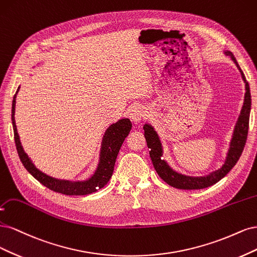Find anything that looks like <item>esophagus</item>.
Returning a JSON list of instances; mask_svg holds the SVG:
<instances>
[{"instance_id":"1","label":"esophagus","mask_w":257,"mask_h":257,"mask_svg":"<svg viewBox=\"0 0 257 257\" xmlns=\"http://www.w3.org/2000/svg\"><path fill=\"white\" fill-rule=\"evenodd\" d=\"M129 116L132 121L138 123L144 117V110L140 105H134L129 111Z\"/></svg>"}]
</instances>
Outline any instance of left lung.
I'll list each match as a JSON object with an SVG mask.
<instances>
[{"label": "left lung", "mask_w": 257, "mask_h": 257, "mask_svg": "<svg viewBox=\"0 0 257 257\" xmlns=\"http://www.w3.org/2000/svg\"><path fill=\"white\" fill-rule=\"evenodd\" d=\"M224 53L233 60V62L237 66V68L239 69L240 73H241V78L245 84V94H244V101H243L242 109L240 111V115L233 132V137H231V140H230L225 162L219 170L209 173L208 175L198 176V177L187 176V175H183V174L180 173H177L170 167L167 161L163 160L162 158L163 151H162L161 141L159 139V136L157 135V132L155 131L154 127L150 125V123H145L143 127L147 146L151 150L150 156L156 172L158 173V175L165 181V183L174 188L183 189V190H198V189H204L217 184L219 180H221L231 169L235 167V164L237 163L240 156L242 154L243 147L245 145L246 137H247V130H249V119H250V111H251L250 86L245 80L242 70L240 69L233 53L230 51H225Z\"/></svg>", "instance_id": "8db88e82"}]
</instances>
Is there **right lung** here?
<instances>
[{"label": "right lung", "mask_w": 257, "mask_h": 257, "mask_svg": "<svg viewBox=\"0 0 257 257\" xmlns=\"http://www.w3.org/2000/svg\"><path fill=\"white\" fill-rule=\"evenodd\" d=\"M18 87L13 99L12 106V122L14 128V137L16 148L19 155V158L24 165V168L28 170L31 175L36 178L40 184L49 188L54 192H59L66 195H86L93 192L98 191L99 189L103 188L107 181L112 177L114 171L115 161H116L120 146L126 137L129 135L131 130L132 123L129 118H122L107 128L104 132L102 138L101 148H100V157H99V163L95 173L86 180L82 181H71L65 179H57L47 175V174L39 171L29 156L24 153L23 147L20 142V138L17 131V126L15 121V106H16V96L19 92Z\"/></svg>", "instance_id": "right-lung-1"}]
</instances>
